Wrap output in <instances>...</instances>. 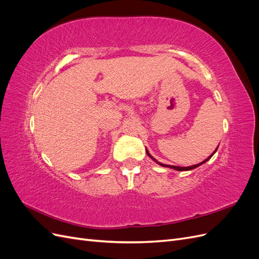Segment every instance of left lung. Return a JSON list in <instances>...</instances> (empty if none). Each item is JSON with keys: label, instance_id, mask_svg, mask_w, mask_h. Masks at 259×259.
<instances>
[{"label": "left lung", "instance_id": "1", "mask_svg": "<svg viewBox=\"0 0 259 259\" xmlns=\"http://www.w3.org/2000/svg\"><path fill=\"white\" fill-rule=\"evenodd\" d=\"M216 150H217V148H216ZM216 150L214 151V153L216 152ZM213 153V154H214ZM147 154L149 155V156H150V158L153 160V161H155L156 163H158V164H160V165L161 166H164V167H169V168H173V169H176V170H190V169H193V168H195V167H198V166H200L201 165V164H203V163H205L206 161H208L210 158H211V155H213V154H211V155H209L208 156V158L205 160V161H203L202 163H199V164H195V165H191V166H187V167H182V166H175V165H166V164H163V163H160V162H158V161H156L154 158H152V156L150 155V154H149V152L147 151Z\"/></svg>", "mask_w": 259, "mask_h": 259}]
</instances>
